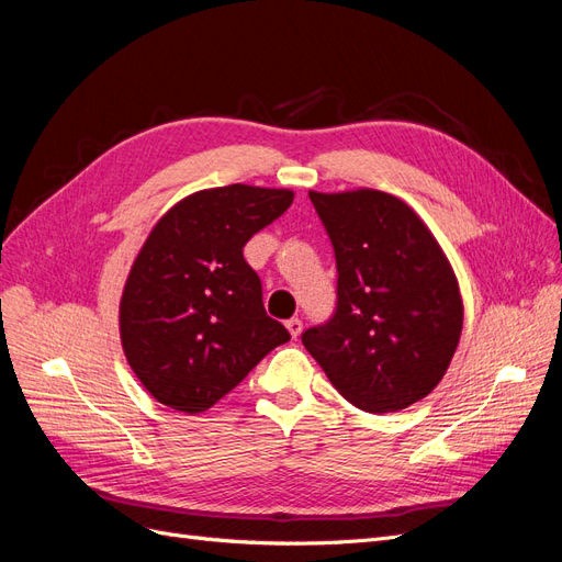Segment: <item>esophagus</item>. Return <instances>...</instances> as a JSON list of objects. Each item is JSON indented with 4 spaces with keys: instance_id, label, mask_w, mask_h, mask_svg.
<instances>
[{
    "instance_id": "34e87169",
    "label": "esophagus",
    "mask_w": 562,
    "mask_h": 562,
    "mask_svg": "<svg viewBox=\"0 0 562 562\" xmlns=\"http://www.w3.org/2000/svg\"><path fill=\"white\" fill-rule=\"evenodd\" d=\"M285 328H288V333H291V337H293V339H297V335L302 333V321H300V318L285 321Z\"/></svg>"
}]
</instances>
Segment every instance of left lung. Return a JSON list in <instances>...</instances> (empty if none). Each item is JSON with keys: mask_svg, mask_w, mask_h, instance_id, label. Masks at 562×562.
Listing matches in <instances>:
<instances>
[{"mask_svg": "<svg viewBox=\"0 0 562 562\" xmlns=\"http://www.w3.org/2000/svg\"><path fill=\"white\" fill-rule=\"evenodd\" d=\"M337 262V310L302 333L333 386L368 413H396L443 380L459 345V283L422 217L394 194L310 192Z\"/></svg>", "mask_w": 562, "mask_h": 562, "instance_id": "obj_1", "label": "left lung"}]
</instances>
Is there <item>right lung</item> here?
<instances>
[{"label": "right lung", "instance_id": "obj_1", "mask_svg": "<svg viewBox=\"0 0 562 562\" xmlns=\"http://www.w3.org/2000/svg\"><path fill=\"white\" fill-rule=\"evenodd\" d=\"M291 190L227 184L168 209L135 258L119 335L135 378L178 413L209 411L291 335L269 318L244 260L252 234L281 217Z\"/></svg>", "mask_w": 562, "mask_h": 562}]
</instances>
